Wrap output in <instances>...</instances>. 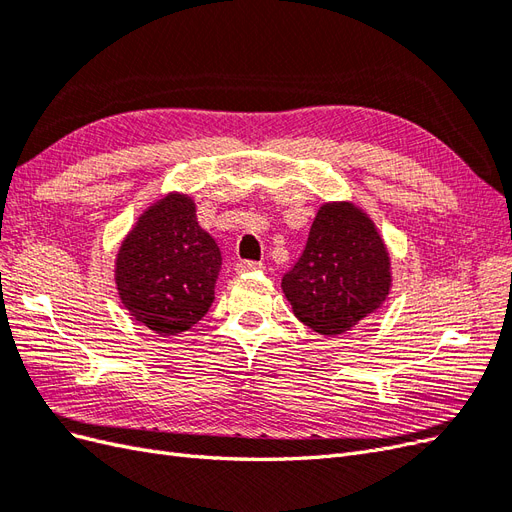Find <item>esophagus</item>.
Wrapping results in <instances>:
<instances>
[{
  "label": "esophagus",
  "instance_id": "1",
  "mask_svg": "<svg viewBox=\"0 0 512 512\" xmlns=\"http://www.w3.org/2000/svg\"><path fill=\"white\" fill-rule=\"evenodd\" d=\"M262 265L254 260H239L237 262V273H252V271H260Z\"/></svg>",
  "mask_w": 512,
  "mask_h": 512
}]
</instances>
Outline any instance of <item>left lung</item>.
Here are the masks:
<instances>
[{
	"mask_svg": "<svg viewBox=\"0 0 512 512\" xmlns=\"http://www.w3.org/2000/svg\"><path fill=\"white\" fill-rule=\"evenodd\" d=\"M391 256L369 215L348 200L324 203L301 258L282 280L292 312L320 335H339L389 299Z\"/></svg>",
	"mask_w": 512,
	"mask_h": 512,
	"instance_id": "1",
	"label": "left lung"
}]
</instances>
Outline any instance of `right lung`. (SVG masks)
<instances>
[{"label":"right lung","instance_id":"1","mask_svg":"<svg viewBox=\"0 0 512 512\" xmlns=\"http://www.w3.org/2000/svg\"><path fill=\"white\" fill-rule=\"evenodd\" d=\"M220 269L222 252L200 228L194 198L170 192L147 207L121 241L115 284L136 322L170 337L209 312Z\"/></svg>","mask_w":512,"mask_h":512}]
</instances>
